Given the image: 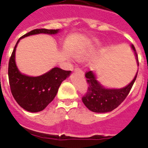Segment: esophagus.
Instances as JSON below:
<instances>
[{
    "instance_id": "1",
    "label": "esophagus",
    "mask_w": 148,
    "mask_h": 148,
    "mask_svg": "<svg viewBox=\"0 0 148 148\" xmlns=\"http://www.w3.org/2000/svg\"><path fill=\"white\" fill-rule=\"evenodd\" d=\"M75 72H77V73H79L81 75H84V72L82 71V70H81V69L79 68V67H76V68L75 69Z\"/></svg>"
}]
</instances>
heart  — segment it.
Listing matches in <instances>:
<instances>
[{"label": "heart", "mask_w": 148, "mask_h": 148, "mask_svg": "<svg viewBox=\"0 0 148 148\" xmlns=\"http://www.w3.org/2000/svg\"><path fill=\"white\" fill-rule=\"evenodd\" d=\"M92 47L93 46L92 44H88L87 45L84 46L81 49H80L77 53V55H78V57H84L85 56H87L91 51Z\"/></svg>", "instance_id": "obj_1"}]
</instances>
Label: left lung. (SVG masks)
I'll return each instance as SVG.
<instances>
[{
	"label": "left lung",
	"mask_w": 148,
	"mask_h": 148,
	"mask_svg": "<svg viewBox=\"0 0 148 148\" xmlns=\"http://www.w3.org/2000/svg\"><path fill=\"white\" fill-rule=\"evenodd\" d=\"M132 48L136 56L139 65L138 55L134 45ZM88 87L86 94L82 97L84 104L93 112L105 113L112 112L118 107L126 98L136 80L137 73L134 80L125 87L122 89H106L96 80L92 71H88L85 74Z\"/></svg>",
	"instance_id": "8db88e82"
}]
</instances>
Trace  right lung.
I'll return each instance as SVG.
<instances>
[{
	"label": "right lung",
	"mask_w": 148,
	"mask_h": 148,
	"mask_svg": "<svg viewBox=\"0 0 148 148\" xmlns=\"http://www.w3.org/2000/svg\"><path fill=\"white\" fill-rule=\"evenodd\" d=\"M58 29L40 28L31 31L18 40L12 51L9 62L8 75L11 92L16 102L25 110L30 112L42 111L56 95L62 81L70 74V70L54 67L45 74L38 77H30L19 72L15 64V51L20 39L37 34H54Z\"/></svg>",
	"instance_id": "right-lung-1"
}]
</instances>
